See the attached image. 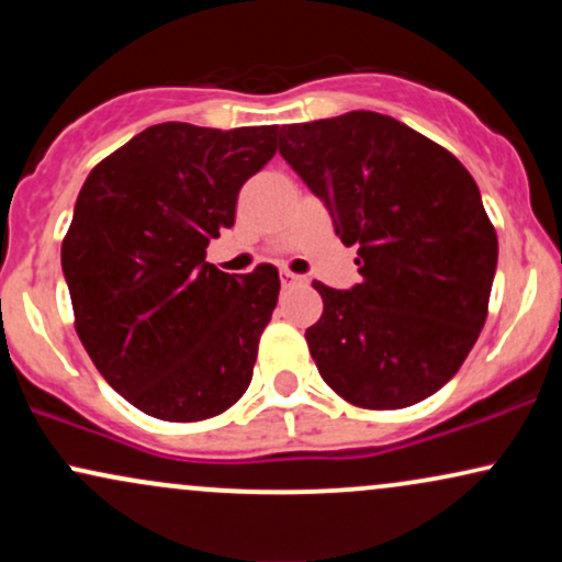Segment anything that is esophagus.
<instances>
[{"instance_id":"1","label":"esophagus","mask_w":562,"mask_h":562,"mask_svg":"<svg viewBox=\"0 0 562 562\" xmlns=\"http://www.w3.org/2000/svg\"><path fill=\"white\" fill-rule=\"evenodd\" d=\"M301 282H306V277L290 272V269H285V272H282V285H301Z\"/></svg>"}]
</instances>
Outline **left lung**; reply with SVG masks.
Wrapping results in <instances>:
<instances>
[{
	"mask_svg": "<svg viewBox=\"0 0 562 562\" xmlns=\"http://www.w3.org/2000/svg\"><path fill=\"white\" fill-rule=\"evenodd\" d=\"M280 156L359 245V285L314 280L325 308L306 344L322 380L362 409L423 402L488 314L496 232L479 184L447 147L372 111L282 126Z\"/></svg>",
	"mask_w": 562,
	"mask_h": 562,
	"instance_id": "8db88e82",
	"label": "left lung"
}]
</instances>
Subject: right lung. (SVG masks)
I'll use <instances>...</instances> for the list:
<instances>
[{
  "label": "right lung",
  "instance_id": "right-lung-1",
  "mask_svg": "<svg viewBox=\"0 0 562 562\" xmlns=\"http://www.w3.org/2000/svg\"><path fill=\"white\" fill-rule=\"evenodd\" d=\"M277 126L156 124L89 171L63 237L74 327L100 375L166 423L227 412L248 391L280 274L205 261Z\"/></svg>",
  "mask_w": 562,
  "mask_h": 562
}]
</instances>
